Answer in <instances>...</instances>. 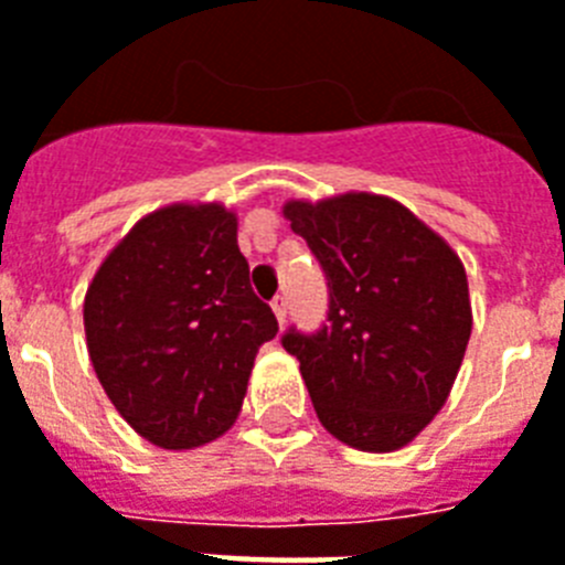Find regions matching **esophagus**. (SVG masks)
Listing matches in <instances>:
<instances>
[{
    "mask_svg": "<svg viewBox=\"0 0 565 565\" xmlns=\"http://www.w3.org/2000/svg\"><path fill=\"white\" fill-rule=\"evenodd\" d=\"M273 313L275 319H278V324H284V319H287V298L284 296L273 298Z\"/></svg>",
    "mask_w": 565,
    "mask_h": 565,
    "instance_id": "obj_1",
    "label": "esophagus"
}]
</instances>
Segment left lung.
<instances>
[{"label":"left lung","mask_w":565,"mask_h":565,"mask_svg":"<svg viewBox=\"0 0 565 565\" xmlns=\"http://www.w3.org/2000/svg\"><path fill=\"white\" fill-rule=\"evenodd\" d=\"M284 217L330 290L322 330L281 337L316 415L348 447H406L441 412L465 360L473 330L465 264L388 196L290 200Z\"/></svg>","instance_id":"left-lung-1"}]
</instances>
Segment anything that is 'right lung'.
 I'll list each match as a JSON object with an SVG mask.
<instances>
[{
    "instance_id": "add662e5",
    "label": "right lung",
    "mask_w": 565,
    "mask_h": 565,
    "mask_svg": "<svg viewBox=\"0 0 565 565\" xmlns=\"http://www.w3.org/2000/svg\"><path fill=\"white\" fill-rule=\"evenodd\" d=\"M86 348L127 424L162 449L232 429L255 354L278 333L249 287L237 217L220 203H173L141 217L84 298Z\"/></svg>"
}]
</instances>
